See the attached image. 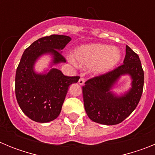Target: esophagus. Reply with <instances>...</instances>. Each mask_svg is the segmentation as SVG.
Masks as SVG:
<instances>
[{
	"label": "esophagus",
	"mask_w": 155,
	"mask_h": 155,
	"mask_svg": "<svg viewBox=\"0 0 155 155\" xmlns=\"http://www.w3.org/2000/svg\"><path fill=\"white\" fill-rule=\"evenodd\" d=\"M84 82H85V79L84 78H81L80 79H79L78 81V83L79 84H81V85H82V84H84Z\"/></svg>",
	"instance_id": "34e87169"
}]
</instances>
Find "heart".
<instances>
[{"mask_svg":"<svg viewBox=\"0 0 155 155\" xmlns=\"http://www.w3.org/2000/svg\"><path fill=\"white\" fill-rule=\"evenodd\" d=\"M75 59L80 65L91 67L95 65L97 73H104L114 67L120 58L117 50L108 45H87L75 51Z\"/></svg>","mask_w":155,"mask_h":155,"instance_id":"1","label":"heart"}]
</instances>
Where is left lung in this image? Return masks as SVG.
I'll return each instance as SVG.
<instances>
[{
    "label": "left lung",
    "mask_w": 155,
    "mask_h": 155,
    "mask_svg": "<svg viewBox=\"0 0 155 155\" xmlns=\"http://www.w3.org/2000/svg\"><path fill=\"white\" fill-rule=\"evenodd\" d=\"M130 74L132 87L123 97L110 91L121 75ZM144 74L139 56L126 46L124 64L110 71L86 81L82 86L84 109L92 121L104 125H116L127 118L136 109L141 98Z\"/></svg>",
    "instance_id": "left-lung-1"
}]
</instances>
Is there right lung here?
<instances>
[{"instance_id":"right-lung-1","label":"right lung","mask_w":155,"mask_h":155,"mask_svg":"<svg viewBox=\"0 0 155 155\" xmlns=\"http://www.w3.org/2000/svg\"><path fill=\"white\" fill-rule=\"evenodd\" d=\"M71 40V37L63 35L42 37L21 56L15 74V95L23 113L33 121L47 123L55 120L61 113L69 85L80 78L65 76L54 68L46 74L33 71L35 61L44 53L53 54V64L66 62L60 51Z\"/></svg>"}]
</instances>
